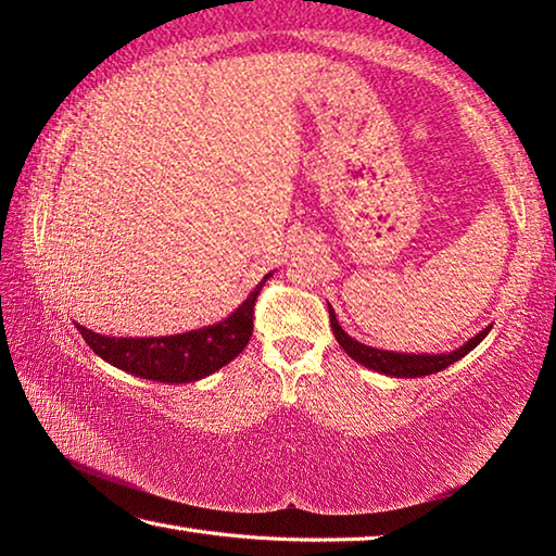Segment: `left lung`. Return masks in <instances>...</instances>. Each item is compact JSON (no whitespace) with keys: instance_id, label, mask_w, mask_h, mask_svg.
<instances>
[{"instance_id":"obj_1","label":"left lung","mask_w":556,"mask_h":556,"mask_svg":"<svg viewBox=\"0 0 556 556\" xmlns=\"http://www.w3.org/2000/svg\"><path fill=\"white\" fill-rule=\"evenodd\" d=\"M328 316H331V328H333V336H336L338 345H341L355 363L365 365L368 370L390 375V378H421V375L441 372L444 368H448V365H454L456 361H460V357L473 351V348L488 336V331H491V326H485L481 333L468 338L464 345L456 348V351H451V353H434V355H429V353H394V351H380V348L365 345V343L355 341V338L348 336L341 328V324H338L331 304H328Z\"/></svg>"}]
</instances>
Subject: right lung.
Masks as SVG:
<instances>
[{"instance_id":"1","label":"right lung","mask_w":556,"mask_h":556,"mask_svg":"<svg viewBox=\"0 0 556 556\" xmlns=\"http://www.w3.org/2000/svg\"><path fill=\"white\" fill-rule=\"evenodd\" d=\"M269 277L271 275H265V279L252 289V294L228 318L195 328V331L152 338H122L102 336L86 326L73 324L86 338L92 353H98L102 361H108L119 370L166 384L195 382L228 365L250 343L255 301Z\"/></svg>"}]
</instances>
